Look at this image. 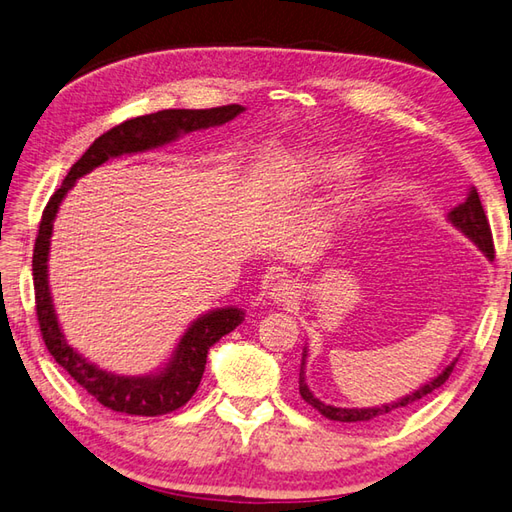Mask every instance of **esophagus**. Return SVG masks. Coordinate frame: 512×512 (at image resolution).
I'll list each match as a JSON object with an SVG mask.
<instances>
[{"label": "esophagus", "instance_id": "obj_1", "mask_svg": "<svg viewBox=\"0 0 512 512\" xmlns=\"http://www.w3.org/2000/svg\"><path fill=\"white\" fill-rule=\"evenodd\" d=\"M268 295L275 304H288L297 297V286L290 282V279H277V282L270 286Z\"/></svg>", "mask_w": 512, "mask_h": 512}]
</instances>
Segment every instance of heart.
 <instances>
[{"label":"heart","mask_w":512,"mask_h":512,"mask_svg":"<svg viewBox=\"0 0 512 512\" xmlns=\"http://www.w3.org/2000/svg\"><path fill=\"white\" fill-rule=\"evenodd\" d=\"M357 159L355 155H328V157H317L306 168V179L308 184H326L333 182V179L348 175L350 170L355 168Z\"/></svg>","instance_id":"obj_1"}]
</instances>
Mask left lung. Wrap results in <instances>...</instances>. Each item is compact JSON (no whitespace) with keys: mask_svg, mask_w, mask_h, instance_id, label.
I'll use <instances>...</instances> for the list:
<instances>
[{"mask_svg":"<svg viewBox=\"0 0 512 512\" xmlns=\"http://www.w3.org/2000/svg\"><path fill=\"white\" fill-rule=\"evenodd\" d=\"M448 222L453 224L457 230H462V233L473 242L482 253L493 262L495 259V248H493V233H490V224L486 219L484 213V206L479 202V195H477V188H470V193L466 197V202H462L459 206H455L453 210L448 213ZM304 364H306V348H304V359H302V370H299V395L304 397V402H308L315 410H319L324 417L333 419V422H370V419H379V417H386V415H393L395 410L410 406L419 402V399L426 397L433 393L435 388L442 386L446 379L453 373V368L457 364V359H453L442 373L437 377L430 379L424 386H419L413 393L397 399V402H390V404H382V406H373V408H339V406H330L324 404L322 399H317L313 393H310V388L306 384V377H304Z\"/></svg>","mask_w":512,"mask_h":512,"instance_id":"1","label":"left lung"}]
</instances>
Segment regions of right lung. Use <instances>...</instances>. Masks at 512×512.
I'll use <instances>...</instances> for the list:
<instances>
[{
	"instance_id": "1",
	"label": "right lung",
	"mask_w": 512,
	"mask_h": 512,
	"mask_svg": "<svg viewBox=\"0 0 512 512\" xmlns=\"http://www.w3.org/2000/svg\"><path fill=\"white\" fill-rule=\"evenodd\" d=\"M239 113H244V106L230 104L206 110L170 108L128 119V122L110 128L108 133L97 137L90 144L86 153L68 170L64 184L55 190V195L50 197V202L44 208L33 253V282L39 330H42L48 353L55 357V362L88 395H93L99 404L115 410V413L157 417L182 408L195 395L199 382H202L210 346L217 344L230 330H235L242 324L246 315L242 308L226 306L208 310L206 315L197 317L186 328L182 339H179V344L175 346L166 366L159 368L153 375H117L88 362L84 355H79L66 342L62 326L57 322L53 297H50L48 253L59 204H62V199L75 186L79 177H84L90 170L102 166L108 159L155 150L159 146L175 142V139L186 133H193V130L222 126L230 122V119H235Z\"/></svg>"
}]
</instances>
